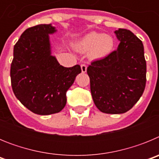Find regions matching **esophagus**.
I'll list each match as a JSON object with an SVG mask.
<instances>
[{
  "mask_svg": "<svg viewBox=\"0 0 159 159\" xmlns=\"http://www.w3.org/2000/svg\"><path fill=\"white\" fill-rule=\"evenodd\" d=\"M81 70H82L83 73H85L87 71V65L85 64H82L80 65Z\"/></svg>",
  "mask_w": 159,
  "mask_h": 159,
  "instance_id": "esophagus-1",
  "label": "esophagus"
}]
</instances>
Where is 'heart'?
Here are the masks:
<instances>
[{
  "instance_id": "1",
  "label": "heart",
  "mask_w": 159,
  "mask_h": 159,
  "mask_svg": "<svg viewBox=\"0 0 159 159\" xmlns=\"http://www.w3.org/2000/svg\"><path fill=\"white\" fill-rule=\"evenodd\" d=\"M115 44V40L110 35L92 32L77 43L76 48L83 52H89L90 57L93 60H101L113 52Z\"/></svg>"
}]
</instances>
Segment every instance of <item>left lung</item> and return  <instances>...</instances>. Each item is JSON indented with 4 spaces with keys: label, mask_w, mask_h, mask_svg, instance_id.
Returning <instances> with one entry per match:
<instances>
[{
    "label": "left lung",
    "mask_w": 159,
    "mask_h": 159,
    "mask_svg": "<svg viewBox=\"0 0 159 159\" xmlns=\"http://www.w3.org/2000/svg\"><path fill=\"white\" fill-rule=\"evenodd\" d=\"M115 32L120 40L117 50L92 62L87 69L94 102L106 114L131 109L143 95L147 81L143 42L127 29Z\"/></svg>",
    "instance_id": "8db88e82"
}]
</instances>
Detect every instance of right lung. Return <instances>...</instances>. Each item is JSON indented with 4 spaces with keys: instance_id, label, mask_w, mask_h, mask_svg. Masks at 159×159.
<instances>
[{
    "instance_id": "obj_1",
    "label": "right lung",
    "mask_w": 159,
    "mask_h": 159,
    "mask_svg": "<svg viewBox=\"0 0 159 159\" xmlns=\"http://www.w3.org/2000/svg\"><path fill=\"white\" fill-rule=\"evenodd\" d=\"M51 25L27 29L14 45L10 68L14 95L25 107L37 115L58 113L65 107L66 93L81 72L80 66L60 65L51 56L48 34Z\"/></svg>"
}]
</instances>
